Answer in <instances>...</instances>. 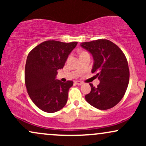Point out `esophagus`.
I'll return each mask as SVG.
<instances>
[{
    "label": "esophagus",
    "mask_w": 146,
    "mask_h": 146,
    "mask_svg": "<svg viewBox=\"0 0 146 146\" xmlns=\"http://www.w3.org/2000/svg\"><path fill=\"white\" fill-rule=\"evenodd\" d=\"M75 83L76 84H78V85L82 84V82H80V81H75Z\"/></svg>",
    "instance_id": "esophagus-1"
}]
</instances>
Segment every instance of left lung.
<instances>
[{
  "mask_svg": "<svg viewBox=\"0 0 146 146\" xmlns=\"http://www.w3.org/2000/svg\"><path fill=\"white\" fill-rule=\"evenodd\" d=\"M93 58L91 72L100 80L98 87L90 84L91 90L85 99L100 110L116 106L124 95L129 83L130 72L125 55L116 44L108 40H97L80 44Z\"/></svg>",
  "mask_w": 146,
  "mask_h": 146,
  "instance_id": "left-lung-1",
  "label": "left lung"
}]
</instances>
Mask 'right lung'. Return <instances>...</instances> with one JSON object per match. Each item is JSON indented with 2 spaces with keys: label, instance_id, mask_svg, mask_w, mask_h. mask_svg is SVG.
<instances>
[{
  "label": "right lung",
  "instance_id": "right-lung-1",
  "mask_svg": "<svg viewBox=\"0 0 146 146\" xmlns=\"http://www.w3.org/2000/svg\"><path fill=\"white\" fill-rule=\"evenodd\" d=\"M78 42L47 40L36 46L28 55L25 65V85L30 98L40 109L55 113L66 105L73 81L56 79L58 70L64 66Z\"/></svg>",
  "mask_w": 146,
  "mask_h": 146
}]
</instances>
